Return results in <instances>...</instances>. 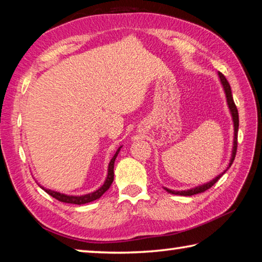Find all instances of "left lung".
Instances as JSON below:
<instances>
[{
  "label": "left lung",
  "mask_w": 262,
  "mask_h": 262,
  "mask_svg": "<svg viewBox=\"0 0 262 262\" xmlns=\"http://www.w3.org/2000/svg\"><path fill=\"white\" fill-rule=\"evenodd\" d=\"M219 76L221 79V83L222 85L224 88V91H225V96H227V101H228V105H229V108H230V112H231L232 115V119H233V126H234V139H233V148H232V155H231V159H230V163H229V167L232 165V163L234 161V157H236V152H237V143H238V127H239V115H238V110H237V106L234 104L233 101V97H232V92H231V88H230V84L227 81V78L222 73L219 72ZM228 167V168H229ZM227 171V170H225ZM224 171V172H225ZM224 172L220 176H217L215 179H212L211 181L207 184H203L201 186H198V187L192 188V189H187V190H171L168 188H165L166 192L171 193V194H176V195H184V196H190V195H194V194H199V193H202L205 192V190L209 189L211 186H214L219 179L221 178L222 176L224 174Z\"/></svg>",
  "instance_id": "left-lung-1"
}]
</instances>
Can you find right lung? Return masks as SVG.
<instances>
[{
	"label": "right lung",
	"instance_id": "obj_1",
	"mask_svg": "<svg viewBox=\"0 0 262 262\" xmlns=\"http://www.w3.org/2000/svg\"><path fill=\"white\" fill-rule=\"evenodd\" d=\"M121 147L117 150V152L113 156V158L111 159V162L108 164V173H107V178H106L104 185L101 186L99 189H97L96 192L94 193H90V194H85V195H81V196H73V195H66V194H61L59 192H54V190H51V189H45L46 193H48L53 196L56 200H59L61 202H64V203H73V205H84V203H89V202H92L97 200V199H99L101 195H103L106 190L110 188V186L112 185L113 183V179H114V161L115 158H117L119 151H120Z\"/></svg>",
	"mask_w": 262,
	"mask_h": 262
}]
</instances>
